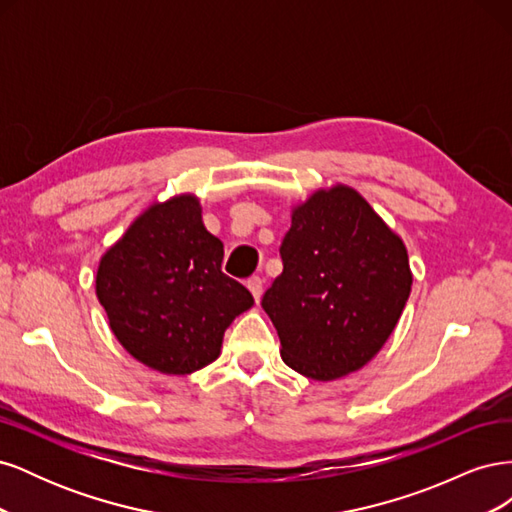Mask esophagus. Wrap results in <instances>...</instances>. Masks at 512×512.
I'll return each mask as SVG.
<instances>
[{
  "label": "esophagus",
  "mask_w": 512,
  "mask_h": 512,
  "mask_svg": "<svg viewBox=\"0 0 512 512\" xmlns=\"http://www.w3.org/2000/svg\"><path fill=\"white\" fill-rule=\"evenodd\" d=\"M247 288H250L254 301L258 303L260 297H262V280H260V277H252V280H247Z\"/></svg>",
  "instance_id": "34e87169"
}]
</instances>
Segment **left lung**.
I'll return each mask as SVG.
<instances>
[{"mask_svg":"<svg viewBox=\"0 0 512 512\" xmlns=\"http://www.w3.org/2000/svg\"><path fill=\"white\" fill-rule=\"evenodd\" d=\"M284 271L262 297L282 361L318 382L365 367L395 331L412 290L406 243L346 183L290 209Z\"/></svg>","mask_w":512,"mask_h":512,"instance_id":"obj_1","label":"left lung"}]
</instances>
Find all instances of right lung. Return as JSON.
<instances>
[{"mask_svg":"<svg viewBox=\"0 0 512 512\" xmlns=\"http://www.w3.org/2000/svg\"><path fill=\"white\" fill-rule=\"evenodd\" d=\"M224 243L196 194L151 203L102 254L96 294L117 342L138 363L185 376L220 356L224 331L254 305L222 273Z\"/></svg>","mask_w":512,"mask_h":512,"instance_id":"obj_1","label":"right lung"}]
</instances>
